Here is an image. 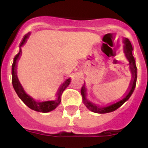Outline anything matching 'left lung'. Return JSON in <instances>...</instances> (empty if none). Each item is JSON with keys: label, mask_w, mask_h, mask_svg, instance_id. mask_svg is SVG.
Returning <instances> with one entry per match:
<instances>
[{"label": "left lung", "mask_w": 148, "mask_h": 148, "mask_svg": "<svg viewBox=\"0 0 148 148\" xmlns=\"http://www.w3.org/2000/svg\"><path fill=\"white\" fill-rule=\"evenodd\" d=\"M132 51H133V47L131 45V43L130 42V40H128V38H125L124 40V52L125 53V56L128 59V60L129 61L130 63V67H131V73H132V80H131V85H130V87L128 89V92H126V94L125 95V96L123 97V98L120 99L118 101L116 102L112 103L111 104H108L106 106L100 107L98 106H96L95 104L92 103L88 101L87 99L86 98V88H85V85L84 84V86L81 88V95L83 97V101L84 103L85 106H86V108L88 109H89L90 111L93 112H95V113H99V114H105V113H108V112H112L115 111L116 109L119 108V107L121 106L123 103L126 101H128L129 97H131V95H132L133 92H134V89H135V86H136V78H137V74H136V63H135V59H134V56L132 54Z\"/></svg>", "instance_id": "left-lung-1"}]
</instances>
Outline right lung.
<instances>
[{"instance_id":"1","label":"right lung","mask_w":148,"mask_h":148,"mask_svg":"<svg viewBox=\"0 0 148 148\" xmlns=\"http://www.w3.org/2000/svg\"><path fill=\"white\" fill-rule=\"evenodd\" d=\"M30 33H28L27 34L25 35L23 40L21 42L20 45V52L15 56V57L14 59V62L12 64V85H13V87H14V90H15L16 93L17 94L18 97H20L22 100V101L27 106L29 107L30 108H32V110L36 111V112H51V111L55 109L56 107L58 106L59 103L61 102V96H62V92H64L67 86H68V85L70 83V78H68L66 81L61 85V86L59 87V91H58L57 95L58 97L56 101H42V102H38L36 101L35 100H34L31 96H29L28 95H27L25 92L23 88L20 84V81H19L18 78H17V61L20 59V56L22 54V50L21 47L26 42L27 39L29 37Z\"/></svg>"}]
</instances>
